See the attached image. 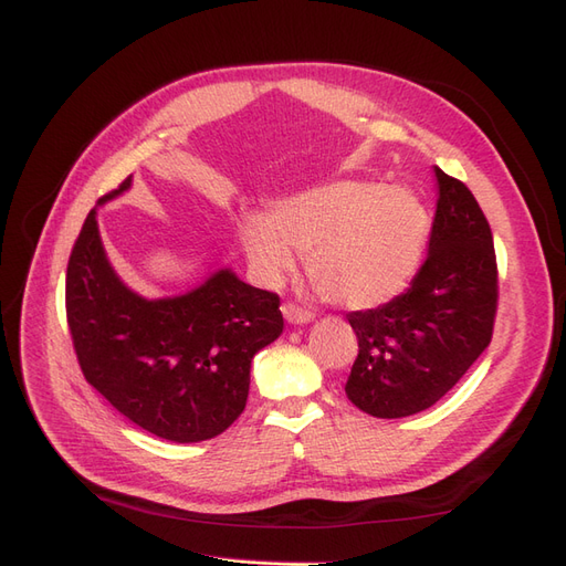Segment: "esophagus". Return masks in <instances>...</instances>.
Here are the masks:
<instances>
[{"label":"esophagus","instance_id":"34e87169","mask_svg":"<svg viewBox=\"0 0 566 566\" xmlns=\"http://www.w3.org/2000/svg\"><path fill=\"white\" fill-rule=\"evenodd\" d=\"M281 312L285 316V321L293 323V325H302V323H312L314 321V314L310 310H302V306H297L293 302H285L281 306Z\"/></svg>","mask_w":566,"mask_h":566}]
</instances>
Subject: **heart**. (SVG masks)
I'll list each match as a JSON object with an SVG mask.
<instances>
[{
  "label": "heart",
  "instance_id": "heart-1",
  "mask_svg": "<svg viewBox=\"0 0 566 566\" xmlns=\"http://www.w3.org/2000/svg\"><path fill=\"white\" fill-rule=\"evenodd\" d=\"M427 227L422 202L403 188L342 181L276 205L269 221L245 219L241 238L262 283L276 285L295 269V249L325 297L373 310L413 281Z\"/></svg>",
  "mask_w": 566,
  "mask_h": 566
}]
</instances>
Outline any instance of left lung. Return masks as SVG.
Masks as SVG:
<instances>
[{
  "instance_id": "left-lung-1",
  "label": "left lung",
  "mask_w": 566,
  "mask_h": 566,
  "mask_svg": "<svg viewBox=\"0 0 566 566\" xmlns=\"http://www.w3.org/2000/svg\"><path fill=\"white\" fill-rule=\"evenodd\" d=\"M430 252L403 295L352 312L358 356L345 391L373 418H406L434 406L468 373L493 335L499 269L489 221L470 188L441 172Z\"/></svg>"
}]
</instances>
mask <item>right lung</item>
<instances>
[{"label": "right lung", "instance_id": "obj_1", "mask_svg": "<svg viewBox=\"0 0 566 566\" xmlns=\"http://www.w3.org/2000/svg\"><path fill=\"white\" fill-rule=\"evenodd\" d=\"M132 186L98 198L104 205ZM281 300L219 269L191 293L146 300L111 266L96 208L67 260L65 314L80 368L142 430L191 443L243 413L254 354L283 333Z\"/></svg>", "mask_w": 566, "mask_h": 566}]
</instances>
